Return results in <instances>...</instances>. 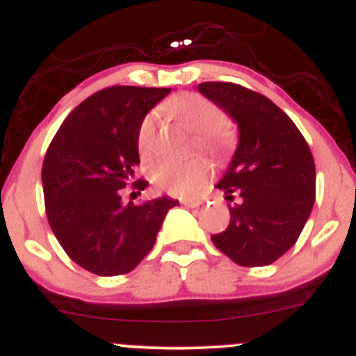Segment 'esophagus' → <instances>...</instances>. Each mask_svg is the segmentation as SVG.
I'll return each mask as SVG.
<instances>
[{
    "label": "esophagus",
    "mask_w": 356,
    "mask_h": 356,
    "mask_svg": "<svg viewBox=\"0 0 356 356\" xmlns=\"http://www.w3.org/2000/svg\"><path fill=\"white\" fill-rule=\"evenodd\" d=\"M181 203H182V205L189 207V209H195V207L202 205V200H196V198H182Z\"/></svg>",
    "instance_id": "34e87169"
}]
</instances>
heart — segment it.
Masks as SVG:
<instances>
[{
  "mask_svg": "<svg viewBox=\"0 0 356 356\" xmlns=\"http://www.w3.org/2000/svg\"><path fill=\"white\" fill-rule=\"evenodd\" d=\"M175 118L188 130L195 132L193 140L200 149L212 156H222L231 146V132L220 120V109L200 94H181L168 102ZM158 113L144 115L137 127L136 144L139 156L151 160L156 149ZM151 182L161 191L177 196H191L202 191L210 177V165L205 158L195 156L184 161H160L149 172Z\"/></svg>",
  "mask_w": 356,
  "mask_h": 356,
  "instance_id": "heart-1",
  "label": "heart"
}]
</instances>
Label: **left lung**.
<instances>
[{
    "label": "left lung",
    "instance_id": "1",
    "mask_svg": "<svg viewBox=\"0 0 356 356\" xmlns=\"http://www.w3.org/2000/svg\"><path fill=\"white\" fill-rule=\"evenodd\" d=\"M200 94L238 123L234 156L217 188L231 219L212 234L222 254L240 266H268L298 241L315 203V161L308 143L275 102L227 81H205Z\"/></svg>",
    "mask_w": 356,
    "mask_h": 356
}]
</instances>
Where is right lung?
<instances>
[{
    "label": "right lung",
    "mask_w": 356,
    "mask_h": 356,
    "mask_svg": "<svg viewBox=\"0 0 356 356\" xmlns=\"http://www.w3.org/2000/svg\"><path fill=\"white\" fill-rule=\"evenodd\" d=\"M170 88L109 86L69 113L44 154V209L65 254L99 277L132 271L153 248L175 200L134 205L122 191L140 163L137 127ZM146 181L134 182L144 189Z\"/></svg>",
    "instance_id": "obj_1"
}]
</instances>
